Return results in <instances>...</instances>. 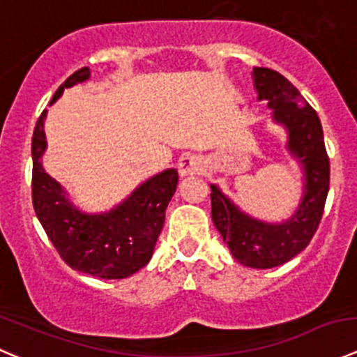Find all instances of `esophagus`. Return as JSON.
Returning <instances> with one entry per match:
<instances>
[{
    "mask_svg": "<svg viewBox=\"0 0 357 357\" xmlns=\"http://www.w3.org/2000/svg\"><path fill=\"white\" fill-rule=\"evenodd\" d=\"M203 172V161L194 154H183L178 160V174L180 177H187V175H194Z\"/></svg>",
    "mask_w": 357,
    "mask_h": 357,
    "instance_id": "esophagus-1",
    "label": "esophagus"
}]
</instances>
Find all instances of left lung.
<instances>
[{
  "label": "left lung",
  "instance_id": "8db88e82",
  "mask_svg": "<svg viewBox=\"0 0 357 357\" xmlns=\"http://www.w3.org/2000/svg\"><path fill=\"white\" fill-rule=\"evenodd\" d=\"M252 76L257 98L267 100L274 123L287 130L288 153L302 167V199L290 218L271 224L243 211L211 183V218L239 264L271 269L297 257L317 231L330 189V160L319 118L297 88L267 67H253Z\"/></svg>",
  "mask_w": 357,
  "mask_h": 357
}]
</instances>
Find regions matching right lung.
<instances>
[{
    "instance_id": "right-lung-1",
    "label": "right lung",
    "mask_w": 357,
    "mask_h": 357,
    "mask_svg": "<svg viewBox=\"0 0 357 357\" xmlns=\"http://www.w3.org/2000/svg\"><path fill=\"white\" fill-rule=\"evenodd\" d=\"M88 77V67L70 74L55 91L50 105L66 88L83 83ZM47 112H41L31 144L33 204L38 220L63 262L74 271L102 280L132 276L153 257L165 224V211L177 189V170L168 168L147 178L109 211L86 213L69 199L67 190L45 172L41 163L47 151Z\"/></svg>"
}]
</instances>
